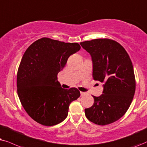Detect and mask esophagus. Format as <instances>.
<instances>
[{
  "label": "esophagus",
  "mask_w": 147,
  "mask_h": 147,
  "mask_svg": "<svg viewBox=\"0 0 147 147\" xmlns=\"http://www.w3.org/2000/svg\"><path fill=\"white\" fill-rule=\"evenodd\" d=\"M86 94H87V93H85V92L81 91V96H84V95H85Z\"/></svg>",
  "instance_id": "1"
}]
</instances>
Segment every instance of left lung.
Listing matches in <instances>:
<instances>
[{
	"mask_svg": "<svg viewBox=\"0 0 147 147\" xmlns=\"http://www.w3.org/2000/svg\"><path fill=\"white\" fill-rule=\"evenodd\" d=\"M80 44L91 56L93 79L104 83L103 94L93 96L94 103L85 109V116L94 124H111L124 116L134 97L136 81L132 61L114 40L95 39Z\"/></svg>",
	"mask_w": 147,
	"mask_h": 147,
	"instance_id": "left-lung-1",
	"label": "left lung"
}]
</instances>
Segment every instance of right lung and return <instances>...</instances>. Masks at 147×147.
<instances>
[{
    "mask_svg": "<svg viewBox=\"0 0 147 147\" xmlns=\"http://www.w3.org/2000/svg\"><path fill=\"white\" fill-rule=\"evenodd\" d=\"M80 49L78 43L43 38L23 54L17 72V94L27 114L39 124L52 126L62 122L70 103L80 97L77 88L63 89L57 78L69 56Z\"/></svg>",
    "mask_w": 147,
    "mask_h": 147,
    "instance_id": "right-lung-1",
    "label": "right lung"
}]
</instances>
